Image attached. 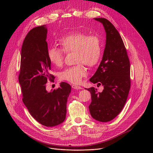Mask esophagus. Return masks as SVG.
Segmentation results:
<instances>
[{
  "instance_id": "obj_1",
  "label": "esophagus",
  "mask_w": 153,
  "mask_h": 153,
  "mask_svg": "<svg viewBox=\"0 0 153 153\" xmlns=\"http://www.w3.org/2000/svg\"><path fill=\"white\" fill-rule=\"evenodd\" d=\"M72 88L73 89H75V90H81L82 89V87L81 86H77L76 85H72Z\"/></svg>"
}]
</instances>
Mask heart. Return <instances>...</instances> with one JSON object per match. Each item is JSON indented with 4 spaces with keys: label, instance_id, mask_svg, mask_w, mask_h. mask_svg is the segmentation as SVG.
I'll return each mask as SVG.
<instances>
[{
    "label": "heart",
    "instance_id": "obj_1",
    "mask_svg": "<svg viewBox=\"0 0 153 153\" xmlns=\"http://www.w3.org/2000/svg\"><path fill=\"white\" fill-rule=\"evenodd\" d=\"M62 49L52 47L48 51L50 61L57 67L62 66L64 52H75L77 64L65 69L60 74L61 80L79 84L86 76L84 64L92 67L99 61L102 52V40L96 34L88 35L84 32H73L62 37L59 42Z\"/></svg>",
    "mask_w": 153,
    "mask_h": 153
}]
</instances>
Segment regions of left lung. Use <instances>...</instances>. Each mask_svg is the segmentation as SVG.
<instances>
[{
	"label": "left lung",
	"instance_id": "1",
	"mask_svg": "<svg viewBox=\"0 0 153 153\" xmlns=\"http://www.w3.org/2000/svg\"><path fill=\"white\" fill-rule=\"evenodd\" d=\"M102 23L106 32V44L102 60L90 81L103 86L102 92L94 87L89 110L97 121L112 120L123 109L130 89V63L122 39L114 26L105 18H94ZM86 89V88H85Z\"/></svg>",
	"mask_w": 153,
	"mask_h": 153
}]
</instances>
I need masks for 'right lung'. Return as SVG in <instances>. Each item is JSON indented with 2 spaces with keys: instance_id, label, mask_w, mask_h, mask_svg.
<instances>
[{
  "instance_id": "right-lung-1",
  "label": "right lung",
  "mask_w": 153,
  "mask_h": 153,
  "mask_svg": "<svg viewBox=\"0 0 153 153\" xmlns=\"http://www.w3.org/2000/svg\"><path fill=\"white\" fill-rule=\"evenodd\" d=\"M45 25L29 31L21 50L19 81L22 93V101L30 114L39 123L48 127L62 123L66 118L67 99L71 86L61 82L56 90L48 92V79L54 77L50 74L51 62L48 57Z\"/></svg>"
}]
</instances>
